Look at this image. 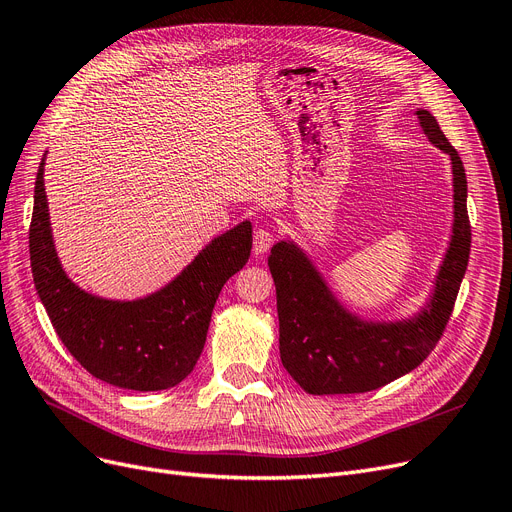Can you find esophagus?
Here are the masks:
<instances>
[{"label": "esophagus", "mask_w": 512, "mask_h": 512, "mask_svg": "<svg viewBox=\"0 0 512 512\" xmlns=\"http://www.w3.org/2000/svg\"><path fill=\"white\" fill-rule=\"evenodd\" d=\"M272 244H274V234H272L270 230L261 228V230L255 232V238H253V253H255L257 257H261L263 253L270 251Z\"/></svg>", "instance_id": "34e87169"}]
</instances>
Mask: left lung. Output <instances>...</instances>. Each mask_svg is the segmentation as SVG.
Masks as SVG:
<instances>
[{
  "instance_id": "left-lung-1",
  "label": "left lung",
  "mask_w": 512,
  "mask_h": 512,
  "mask_svg": "<svg viewBox=\"0 0 512 512\" xmlns=\"http://www.w3.org/2000/svg\"><path fill=\"white\" fill-rule=\"evenodd\" d=\"M414 115L427 140L450 157L454 192L448 249L439 263L433 291L418 311L397 320H370L355 314L291 238L276 242L268 257L276 284L280 360L311 395L366 393L412 372L433 351L452 316L471 251L466 173L429 110L416 108Z\"/></svg>"
}]
</instances>
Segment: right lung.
<instances>
[{
	"label": "right lung",
	"mask_w": 512,
	"mask_h": 512,
	"mask_svg": "<svg viewBox=\"0 0 512 512\" xmlns=\"http://www.w3.org/2000/svg\"><path fill=\"white\" fill-rule=\"evenodd\" d=\"M43 167L46 154L35 180L29 251L37 295L56 335L87 372L108 385L163 391L182 383L201 358L219 291L251 257V221L215 236L159 291L138 299H106L85 291L62 268Z\"/></svg>",
	"instance_id": "right-lung-1"
}]
</instances>
